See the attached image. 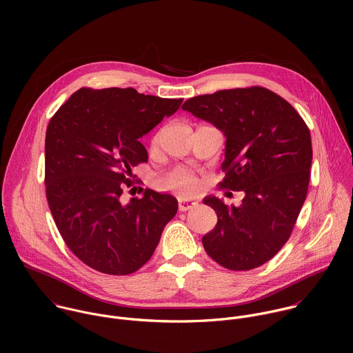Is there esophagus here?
Listing matches in <instances>:
<instances>
[{"label":"esophagus","mask_w":353,"mask_h":353,"mask_svg":"<svg viewBox=\"0 0 353 353\" xmlns=\"http://www.w3.org/2000/svg\"><path fill=\"white\" fill-rule=\"evenodd\" d=\"M195 205H196L195 201L184 199V198H180V199H179V211H181V212H185V211L194 208Z\"/></svg>","instance_id":"obj_1"}]
</instances>
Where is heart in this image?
<instances>
[{
    "label": "heart",
    "mask_w": 353,
    "mask_h": 353,
    "mask_svg": "<svg viewBox=\"0 0 353 353\" xmlns=\"http://www.w3.org/2000/svg\"><path fill=\"white\" fill-rule=\"evenodd\" d=\"M159 141V134L154 137V145H157ZM161 188L173 191L180 195H190L194 194L199 185V180L196 174L192 170L188 169H174L170 172L165 179L159 183Z\"/></svg>",
    "instance_id": "obj_1"
}]
</instances>
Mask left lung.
Instances as JSON below:
<instances>
[{
	"mask_svg": "<svg viewBox=\"0 0 353 353\" xmlns=\"http://www.w3.org/2000/svg\"><path fill=\"white\" fill-rule=\"evenodd\" d=\"M183 110L226 137L221 188L243 191L239 207L216 196L218 223L203 237L207 254L232 271L270 261L290 237L310 181V131L283 97L261 86L218 90L188 99Z\"/></svg>",
	"mask_w": 353,
	"mask_h": 353,
	"instance_id": "1",
	"label": "left lung"
}]
</instances>
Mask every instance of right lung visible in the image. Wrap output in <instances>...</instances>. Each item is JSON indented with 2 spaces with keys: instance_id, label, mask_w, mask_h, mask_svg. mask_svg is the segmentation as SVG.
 <instances>
[{
  "instance_id": "obj_1",
  "label": "right lung",
  "mask_w": 353,
  "mask_h": 353,
  "mask_svg": "<svg viewBox=\"0 0 353 353\" xmlns=\"http://www.w3.org/2000/svg\"><path fill=\"white\" fill-rule=\"evenodd\" d=\"M183 99L138 93L134 88H82L56 112L46 131V196L72 253L109 275L138 271L150 257L177 199L142 188L123 203L132 168L148 162L141 143Z\"/></svg>"
}]
</instances>
